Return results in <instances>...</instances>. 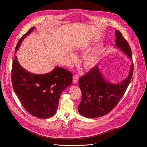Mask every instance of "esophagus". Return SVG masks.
Wrapping results in <instances>:
<instances>
[{"instance_id": "34e87169", "label": "esophagus", "mask_w": 147, "mask_h": 147, "mask_svg": "<svg viewBox=\"0 0 147 147\" xmlns=\"http://www.w3.org/2000/svg\"><path fill=\"white\" fill-rule=\"evenodd\" d=\"M78 80H79V77L78 75H74L73 76V83L74 84H77L78 83Z\"/></svg>"}]
</instances>
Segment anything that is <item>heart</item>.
Here are the masks:
<instances>
[{"instance_id": "b5f03b06", "label": "heart", "mask_w": 147, "mask_h": 147, "mask_svg": "<svg viewBox=\"0 0 147 147\" xmlns=\"http://www.w3.org/2000/svg\"><path fill=\"white\" fill-rule=\"evenodd\" d=\"M68 57L70 61H74L76 58V55L73 53H70L68 55ZM98 52L95 51V52L90 53L84 56V57L83 65L86 69H91L96 64V63L98 61Z\"/></svg>"}]
</instances>
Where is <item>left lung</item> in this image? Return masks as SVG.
I'll list each match as a JSON object with an SVG mask.
<instances>
[{
    "mask_svg": "<svg viewBox=\"0 0 147 147\" xmlns=\"http://www.w3.org/2000/svg\"><path fill=\"white\" fill-rule=\"evenodd\" d=\"M115 47L131 60V48L121 32L115 31ZM133 63L128 76L118 83L108 81L100 72L98 66H94L79 79L78 84L82 93L81 103L78 106L80 115L87 118H96L109 113L123 96L133 74Z\"/></svg>",
    "mask_w": 147,
    "mask_h": 147,
    "instance_id": "1",
    "label": "left lung"
}]
</instances>
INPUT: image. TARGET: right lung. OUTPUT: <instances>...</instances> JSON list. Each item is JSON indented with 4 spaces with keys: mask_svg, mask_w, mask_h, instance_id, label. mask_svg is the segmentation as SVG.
Returning <instances> with one entry per match:
<instances>
[{
    "mask_svg": "<svg viewBox=\"0 0 147 147\" xmlns=\"http://www.w3.org/2000/svg\"><path fill=\"white\" fill-rule=\"evenodd\" d=\"M34 29L31 28L20 38L15 54L24 39ZM72 76L71 72L57 66L47 74L31 73L19 64L16 56L12 64L14 91L26 111L38 118H49L56 113L61 94L71 85Z\"/></svg>",
    "mask_w": 147,
    "mask_h": 147,
    "instance_id": "1",
    "label": "right lung"
}]
</instances>
